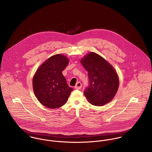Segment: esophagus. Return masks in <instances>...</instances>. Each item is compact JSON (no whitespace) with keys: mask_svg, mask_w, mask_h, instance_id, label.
<instances>
[{"mask_svg":"<svg viewBox=\"0 0 152 152\" xmlns=\"http://www.w3.org/2000/svg\"><path fill=\"white\" fill-rule=\"evenodd\" d=\"M81 87H82V84L80 82L77 83L76 85L75 86V88L77 89H80L81 88Z\"/></svg>","mask_w":152,"mask_h":152,"instance_id":"esophagus-1","label":"esophagus"}]
</instances>
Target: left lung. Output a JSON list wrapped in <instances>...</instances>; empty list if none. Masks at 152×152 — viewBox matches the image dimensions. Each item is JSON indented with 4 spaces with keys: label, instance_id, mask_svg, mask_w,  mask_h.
<instances>
[{
    "label": "left lung",
    "instance_id": "8db88e82",
    "mask_svg": "<svg viewBox=\"0 0 152 152\" xmlns=\"http://www.w3.org/2000/svg\"><path fill=\"white\" fill-rule=\"evenodd\" d=\"M81 63L88 73L89 86L84 91L88 101L97 106L110 102L119 86V78L114 67L95 52L85 56Z\"/></svg>",
    "mask_w": 152,
    "mask_h": 152
}]
</instances>
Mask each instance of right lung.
<instances>
[{"label":"right lung","mask_w":152,"mask_h":152,"mask_svg":"<svg viewBox=\"0 0 152 152\" xmlns=\"http://www.w3.org/2000/svg\"><path fill=\"white\" fill-rule=\"evenodd\" d=\"M69 63L66 56L57 54L48 58L37 70L32 80L33 90L44 106L57 109L67 102L73 89L69 86L62 71Z\"/></svg>","instance_id":"right-lung-1"}]
</instances>
